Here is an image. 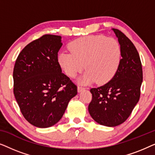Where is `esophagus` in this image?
<instances>
[{
	"label": "esophagus",
	"mask_w": 155,
	"mask_h": 155,
	"mask_svg": "<svg viewBox=\"0 0 155 155\" xmlns=\"http://www.w3.org/2000/svg\"><path fill=\"white\" fill-rule=\"evenodd\" d=\"M83 90H84V87H81V86H78V92H82V91H83Z\"/></svg>",
	"instance_id": "obj_1"
}]
</instances>
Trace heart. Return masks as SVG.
Here are the masks:
<instances>
[{
	"label": "heart",
	"mask_w": 155,
	"mask_h": 155,
	"mask_svg": "<svg viewBox=\"0 0 155 155\" xmlns=\"http://www.w3.org/2000/svg\"><path fill=\"white\" fill-rule=\"evenodd\" d=\"M71 53L62 52L58 61L65 74L75 78L87 70L80 81L104 84L115 75L121 61V48L117 40L103 35L79 38L68 44Z\"/></svg>",
	"instance_id": "b5f03b06"
}]
</instances>
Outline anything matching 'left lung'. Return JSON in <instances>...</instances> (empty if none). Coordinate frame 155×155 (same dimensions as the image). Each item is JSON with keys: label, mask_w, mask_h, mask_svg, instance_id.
Listing matches in <instances>:
<instances>
[{"label": "left lung", "mask_w": 155, "mask_h": 155, "mask_svg": "<svg viewBox=\"0 0 155 155\" xmlns=\"http://www.w3.org/2000/svg\"><path fill=\"white\" fill-rule=\"evenodd\" d=\"M121 48V61L109 82L92 88L88 107L90 116L100 125L114 127L126 121L138 102L143 82V68L133 42L117 29H113Z\"/></svg>", "instance_id": "8db88e82"}]
</instances>
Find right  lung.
<instances>
[{"label":"right lung","instance_id":"add662e5","mask_svg":"<svg viewBox=\"0 0 155 155\" xmlns=\"http://www.w3.org/2000/svg\"><path fill=\"white\" fill-rule=\"evenodd\" d=\"M61 46V36L44 35L23 48L14 66L15 97L25 119L38 128L58 123L78 93L58 63Z\"/></svg>","mask_w":155,"mask_h":155}]
</instances>
